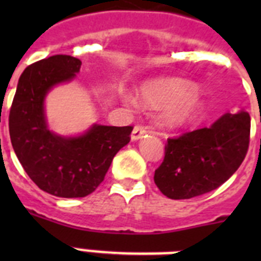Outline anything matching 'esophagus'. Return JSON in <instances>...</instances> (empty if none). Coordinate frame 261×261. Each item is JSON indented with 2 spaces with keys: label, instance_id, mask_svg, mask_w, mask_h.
<instances>
[{
  "label": "esophagus",
  "instance_id": "obj_1",
  "mask_svg": "<svg viewBox=\"0 0 261 261\" xmlns=\"http://www.w3.org/2000/svg\"><path fill=\"white\" fill-rule=\"evenodd\" d=\"M146 133V128L142 125H136L132 132V141H137Z\"/></svg>",
  "mask_w": 261,
  "mask_h": 261
}]
</instances>
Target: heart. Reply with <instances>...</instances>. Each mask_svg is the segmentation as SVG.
<instances>
[{"label":"heart","instance_id":"obj_1","mask_svg":"<svg viewBox=\"0 0 261 261\" xmlns=\"http://www.w3.org/2000/svg\"><path fill=\"white\" fill-rule=\"evenodd\" d=\"M197 87L183 78H162L150 81L140 90L142 105L162 111V124L177 128L187 124L201 108Z\"/></svg>","mask_w":261,"mask_h":261}]
</instances>
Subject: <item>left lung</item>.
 Masks as SVG:
<instances>
[{"mask_svg": "<svg viewBox=\"0 0 261 261\" xmlns=\"http://www.w3.org/2000/svg\"><path fill=\"white\" fill-rule=\"evenodd\" d=\"M248 112L225 114L209 128L167 138L165 158L154 174L159 191L174 200L216 190L239 168L250 145Z\"/></svg>", "mask_w": 261, "mask_h": 261, "instance_id": "left-lung-1", "label": "left lung"}]
</instances>
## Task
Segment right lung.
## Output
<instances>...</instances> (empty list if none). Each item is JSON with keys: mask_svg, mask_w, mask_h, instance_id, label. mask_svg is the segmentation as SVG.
<instances>
[{"mask_svg": "<svg viewBox=\"0 0 261 261\" xmlns=\"http://www.w3.org/2000/svg\"><path fill=\"white\" fill-rule=\"evenodd\" d=\"M81 60L55 55L24 69L9 115V132L20 165L34 183L57 197H85L105 180L112 159L130 141L133 126L94 125L80 137L49 132L44 98L55 85L70 81Z\"/></svg>", "mask_w": 261, "mask_h": 261, "instance_id": "right-lung-1", "label": "right lung"}]
</instances>
